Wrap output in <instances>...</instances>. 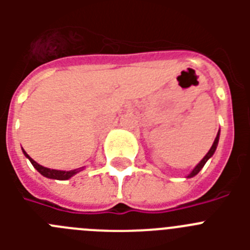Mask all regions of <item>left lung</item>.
Returning <instances> with one entry per match:
<instances>
[{
	"mask_svg": "<svg viewBox=\"0 0 250 250\" xmlns=\"http://www.w3.org/2000/svg\"><path fill=\"white\" fill-rule=\"evenodd\" d=\"M218 141H219V132H218V135H216V138H215V140H214L213 145H211L210 150H209V151H208V154H207V155L204 156V158H203V160L200 161L199 164H198V165H196L195 167H194V170H193V171H191L190 174H189V175H188V178H191V176L196 175V174L199 173L200 170L203 169V167H204V165H205V163H207V161H208V159L211 158V156H213L214 151H215L216 146H218Z\"/></svg>",
	"mask_w": 250,
	"mask_h": 250,
	"instance_id": "1",
	"label": "left lung"
}]
</instances>
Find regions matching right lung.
<instances>
[{"mask_svg":"<svg viewBox=\"0 0 250 250\" xmlns=\"http://www.w3.org/2000/svg\"><path fill=\"white\" fill-rule=\"evenodd\" d=\"M22 151H23V154L26 155V158H28V160L31 161V164L36 167L37 171H39L40 174H42L43 176H46V178L57 179V180H66V179H70L72 175H75L76 173H79L80 170H83V169H75V170H70V171H62V170L48 169V167H42V165L37 164L34 159H31L30 156H28V154L23 149H22Z\"/></svg>","mask_w":250,"mask_h":250,"instance_id":"add662e5","label":"right lung"}]
</instances>
